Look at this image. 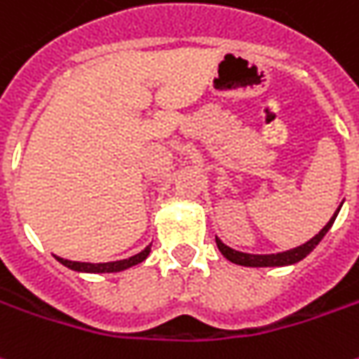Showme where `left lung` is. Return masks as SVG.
Segmentation results:
<instances>
[{
    "label": "left lung",
    "mask_w": 359,
    "mask_h": 359,
    "mask_svg": "<svg viewBox=\"0 0 359 359\" xmlns=\"http://www.w3.org/2000/svg\"><path fill=\"white\" fill-rule=\"evenodd\" d=\"M340 212V208H338ZM338 212L334 214L330 222L324 226L323 230L318 231L316 236H314L313 240H309L306 243H302L299 248H294V250L289 251H283V253H271V255H251V253H241V251H236L228 248L226 243H222L218 238H216V243H218V250L222 251V255L226 257V259H230L231 263H238V265H245V267H283V265H292V263L301 262L304 259L311 251L320 243L324 236H326V231L332 228L334 220H336V216H338Z\"/></svg>",
    "instance_id": "obj_1"
}]
</instances>
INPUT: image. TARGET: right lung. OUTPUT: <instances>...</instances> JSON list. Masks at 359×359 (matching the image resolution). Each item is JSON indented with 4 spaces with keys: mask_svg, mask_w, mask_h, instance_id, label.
I'll list each match as a JSON object with an SVG mask.
<instances>
[{
    "mask_svg": "<svg viewBox=\"0 0 359 359\" xmlns=\"http://www.w3.org/2000/svg\"><path fill=\"white\" fill-rule=\"evenodd\" d=\"M149 251H151V245H147L145 250L137 253V255H133V257H129V259H121V262H109V263H80V262H68V259H62V257H57L58 262L62 263V265H67L70 269H74V271H84V273H118L123 271V269H128V267H133V265H137L143 259H147Z\"/></svg>",
    "mask_w": 359,
    "mask_h": 359,
    "instance_id": "add662e5",
    "label": "right lung"
}]
</instances>
